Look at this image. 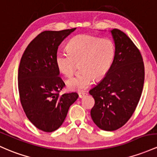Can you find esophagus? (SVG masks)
Masks as SVG:
<instances>
[{
	"label": "esophagus",
	"mask_w": 157,
	"mask_h": 157,
	"mask_svg": "<svg viewBox=\"0 0 157 157\" xmlns=\"http://www.w3.org/2000/svg\"><path fill=\"white\" fill-rule=\"evenodd\" d=\"M78 95H79V98H82L85 97V96L87 95V93H86V92H79Z\"/></svg>",
	"instance_id": "obj_1"
}]
</instances>
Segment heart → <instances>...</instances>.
Here are the masks:
<instances>
[{"label":"heart","mask_w":157,"mask_h":157,"mask_svg":"<svg viewBox=\"0 0 157 157\" xmlns=\"http://www.w3.org/2000/svg\"><path fill=\"white\" fill-rule=\"evenodd\" d=\"M68 52H58L55 63L58 70L66 77L73 75L77 64L81 73L67 80L71 90L84 91L95 80L108 74L114 62L115 44L110 39H101L89 34H80L72 38L67 45Z\"/></svg>","instance_id":"obj_1"}]
</instances>
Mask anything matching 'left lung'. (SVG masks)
Instances as JSON below:
<instances>
[{"label":"left lung","mask_w":157,"mask_h":157,"mask_svg":"<svg viewBox=\"0 0 157 157\" xmlns=\"http://www.w3.org/2000/svg\"><path fill=\"white\" fill-rule=\"evenodd\" d=\"M115 56L108 74L89 91L94 99L93 121L101 130L113 131L125 124L142 95L144 66L140 51L126 34L111 30Z\"/></svg>","instance_id":"1"}]
</instances>
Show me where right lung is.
I'll use <instances>...</instances> for the list:
<instances>
[{
    "label": "right lung",
    "mask_w": 157,
    "mask_h": 157,
    "mask_svg": "<svg viewBox=\"0 0 157 157\" xmlns=\"http://www.w3.org/2000/svg\"><path fill=\"white\" fill-rule=\"evenodd\" d=\"M75 30L41 33L21 59L18 74L21 104L31 123L44 132L57 130L78 98L76 92L59 94L65 83L55 63L59 45Z\"/></svg>",
    "instance_id": "right-lung-1"
}]
</instances>
